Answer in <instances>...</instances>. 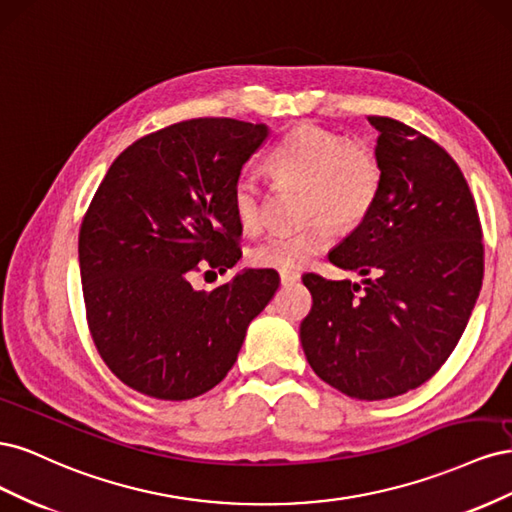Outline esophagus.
Returning a JSON list of instances; mask_svg holds the SVG:
<instances>
[{"instance_id": "esophagus-1", "label": "esophagus", "mask_w": 512, "mask_h": 512, "mask_svg": "<svg viewBox=\"0 0 512 512\" xmlns=\"http://www.w3.org/2000/svg\"><path fill=\"white\" fill-rule=\"evenodd\" d=\"M280 282H282V286H292V284H297V282H299V273H288V271H282V273H280Z\"/></svg>"}]
</instances>
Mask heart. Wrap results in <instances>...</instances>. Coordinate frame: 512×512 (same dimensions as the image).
Here are the masks:
<instances>
[{
	"label": "heart",
	"mask_w": 512,
	"mask_h": 512,
	"mask_svg": "<svg viewBox=\"0 0 512 512\" xmlns=\"http://www.w3.org/2000/svg\"><path fill=\"white\" fill-rule=\"evenodd\" d=\"M267 166L275 179L305 185L303 207L316 218L297 230L271 232L256 243L250 260L262 269L305 267L333 243V222L344 228L359 226L374 209L382 188L376 151L318 123H301L286 132L271 147ZM232 209L247 235H254L265 224V192L256 175H239L232 185Z\"/></svg>",
	"instance_id": "1"
}]
</instances>
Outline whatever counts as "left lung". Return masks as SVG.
I'll return each instance as SVG.
<instances>
[{"label":"left lung","mask_w":512,"mask_h":512,"mask_svg":"<svg viewBox=\"0 0 512 512\" xmlns=\"http://www.w3.org/2000/svg\"><path fill=\"white\" fill-rule=\"evenodd\" d=\"M380 136L382 188L374 209L329 252L363 284L303 275L312 312L301 322L307 363L333 389L376 401L427 382L466 331L485 250L474 196L457 162L391 117H367Z\"/></svg>","instance_id":"obj_1"}]
</instances>
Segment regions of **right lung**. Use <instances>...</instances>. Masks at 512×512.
Returning <instances> with one entry per match:
<instances>
[{"label": "right lung", "mask_w": 512, "mask_h": 512, "mask_svg": "<svg viewBox=\"0 0 512 512\" xmlns=\"http://www.w3.org/2000/svg\"><path fill=\"white\" fill-rule=\"evenodd\" d=\"M269 138L265 123L203 117L138 138L108 168L79 232L89 333L130 389L183 401L220 384L250 322L280 286L245 269L194 290L200 267L237 265L232 185Z\"/></svg>", "instance_id": "right-lung-1"}]
</instances>
